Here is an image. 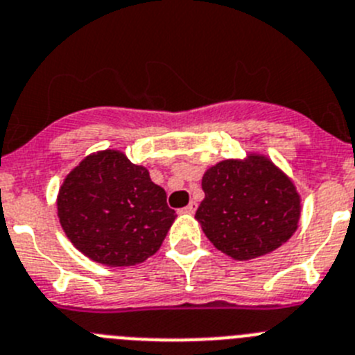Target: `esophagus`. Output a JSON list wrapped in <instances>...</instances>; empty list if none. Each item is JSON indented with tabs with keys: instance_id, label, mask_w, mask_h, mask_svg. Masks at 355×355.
<instances>
[{
	"instance_id": "34e87169",
	"label": "esophagus",
	"mask_w": 355,
	"mask_h": 355,
	"mask_svg": "<svg viewBox=\"0 0 355 355\" xmlns=\"http://www.w3.org/2000/svg\"><path fill=\"white\" fill-rule=\"evenodd\" d=\"M196 209H198V203H196V201H191L189 205L185 207V209H182V212H185V214H194V212H196Z\"/></svg>"
}]
</instances>
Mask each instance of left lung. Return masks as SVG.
Returning <instances> with one entry per match:
<instances>
[{
	"mask_svg": "<svg viewBox=\"0 0 355 355\" xmlns=\"http://www.w3.org/2000/svg\"><path fill=\"white\" fill-rule=\"evenodd\" d=\"M205 198L196 219L214 248L239 261L272 253L301 221L302 200L292 178L267 155L225 159L201 177Z\"/></svg>",
	"mask_w": 355,
	"mask_h": 355,
	"instance_id": "8db88e82",
	"label": "left lung"
}]
</instances>
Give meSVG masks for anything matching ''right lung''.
Returning <instances> with one entry per match:
<instances>
[{
    "mask_svg": "<svg viewBox=\"0 0 355 355\" xmlns=\"http://www.w3.org/2000/svg\"><path fill=\"white\" fill-rule=\"evenodd\" d=\"M56 207L67 239L106 267H130L157 253L177 217L145 166L116 148L94 152L72 168Z\"/></svg>",
    "mask_w": 355,
    "mask_h": 355,
    "instance_id": "add662e5",
    "label": "right lung"
}]
</instances>
